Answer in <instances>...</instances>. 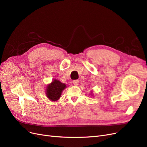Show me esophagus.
<instances>
[{"label": "esophagus", "instance_id": "esophagus-1", "mask_svg": "<svg viewBox=\"0 0 147 147\" xmlns=\"http://www.w3.org/2000/svg\"><path fill=\"white\" fill-rule=\"evenodd\" d=\"M73 84H74V85H77V84H78V83H79V80H73Z\"/></svg>", "mask_w": 147, "mask_h": 147}]
</instances>
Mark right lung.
<instances>
[{
    "label": "right lung",
    "mask_w": 147,
    "mask_h": 147,
    "mask_svg": "<svg viewBox=\"0 0 147 147\" xmlns=\"http://www.w3.org/2000/svg\"><path fill=\"white\" fill-rule=\"evenodd\" d=\"M65 88L66 85L64 83L60 82L58 80H53L47 87L46 95L51 101H57L60 98L62 92Z\"/></svg>",
    "instance_id": "1"
}]
</instances>
